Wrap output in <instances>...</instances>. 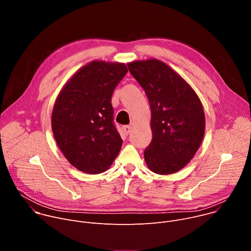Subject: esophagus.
Wrapping results in <instances>:
<instances>
[{
  "label": "esophagus",
  "mask_w": 251,
  "mask_h": 251,
  "mask_svg": "<svg viewBox=\"0 0 251 251\" xmlns=\"http://www.w3.org/2000/svg\"><path fill=\"white\" fill-rule=\"evenodd\" d=\"M123 131H124V133H125L126 135H128V134L130 133V131H131V126H129V125L123 126Z\"/></svg>",
  "instance_id": "34e87169"
}]
</instances>
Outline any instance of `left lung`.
Instances as JSON below:
<instances>
[{"label": "left lung", "mask_w": 251, "mask_h": 251, "mask_svg": "<svg viewBox=\"0 0 251 251\" xmlns=\"http://www.w3.org/2000/svg\"><path fill=\"white\" fill-rule=\"evenodd\" d=\"M151 107L152 141L144 151L148 168L159 175L183 169L204 135L201 102L191 85L165 62L151 58L128 63Z\"/></svg>", "instance_id": "1"}]
</instances>
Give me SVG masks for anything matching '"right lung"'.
<instances>
[{
	"mask_svg": "<svg viewBox=\"0 0 251 251\" xmlns=\"http://www.w3.org/2000/svg\"><path fill=\"white\" fill-rule=\"evenodd\" d=\"M127 71L125 63L93 60L69 78L54 102L51 129L56 144L83 173L108 170L121 150L111 97Z\"/></svg>",
	"mask_w": 251,
	"mask_h": 251,
	"instance_id": "obj_1",
	"label": "right lung"
}]
</instances>
